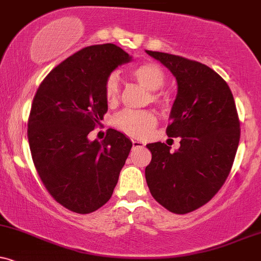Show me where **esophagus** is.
Listing matches in <instances>:
<instances>
[{
    "label": "esophagus",
    "instance_id": "34e87169",
    "mask_svg": "<svg viewBox=\"0 0 261 261\" xmlns=\"http://www.w3.org/2000/svg\"><path fill=\"white\" fill-rule=\"evenodd\" d=\"M132 144H133V148H143L145 144L142 140H137V139H132Z\"/></svg>",
    "mask_w": 261,
    "mask_h": 261
}]
</instances>
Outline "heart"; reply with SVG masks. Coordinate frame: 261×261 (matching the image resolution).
Listing matches in <instances>:
<instances>
[{
  "label": "heart",
  "instance_id": "b5f03b06",
  "mask_svg": "<svg viewBox=\"0 0 261 261\" xmlns=\"http://www.w3.org/2000/svg\"><path fill=\"white\" fill-rule=\"evenodd\" d=\"M132 76L138 84L151 91L150 100L151 102L161 107H167L170 99L168 95L160 89L166 82V75L158 63L146 62L140 64L132 70ZM121 93V85L117 74L112 73L106 78L103 84V94L109 103L116 102ZM158 117L151 111H133V110H123L116 113L112 118V124L117 129L132 137H144L156 125Z\"/></svg>",
  "mask_w": 261,
  "mask_h": 261
}]
</instances>
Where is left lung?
I'll return each mask as SVG.
<instances>
[{
  "label": "left lung",
  "mask_w": 261,
  "mask_h": 261,
  "mask_svg": "<svg viewBox=\"0 0 261 261\" xmlns=\"http://www.w3.org/2000/svg\"><path fill=\"white\" fill-rule=\"evenodd\" d=\"M146 54L176 78L178 88L166 133L180 138L174 152L165 143L146 145L151 151L146 183L168 211L188 214L213 199L233 165L241 138L233 95L227 83L203 63L165 52Z\"/></svg>",
  "instance_id": "8db88e82"
}]
</instances>
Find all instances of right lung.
<instances>
[{
	"instance_id": "obj_1",
	"label": "right lung",
	"mask_w": 261,
	"mask_h": 261,
	"mask_svg": "<svg viewBox=\"0 0 261 261\" xmlns=\"http://www.w3.org/2000/svg\"><path fill=\"white\" fill-rule=\"evenodd\" d=\"M132 56L113 44L69 56L46 75L34 96L28 140L40 179L52 198L76 214H89L111 198L132 142L109 129L102 142L88 134L107 112L106 78Z\"/></svg>"
}]
</instances>
